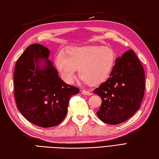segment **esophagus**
Here are the masks:
<instances>
[{
	"mask_svg": "<svg viewBox=\"0 0 159 159\" xmlns=\"http://www.w3.org/2000/svg\"><path fill=\"white\" fill-rule=\"evenodd\" d=\"M82 93L84 95H88V96L92 95V93L88 90H82Z\"/></svg>",
	"mask_w": 159,
	"mask_h": 159,
	"instance_id": "34e87169",
	"label": "esophagus"
}]
</instances>
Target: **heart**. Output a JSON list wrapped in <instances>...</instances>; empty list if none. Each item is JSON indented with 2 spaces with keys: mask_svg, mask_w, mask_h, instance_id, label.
<instances>
[{
  "mask_svg": "<svg viewBox=\"0 0 159 159\" xmlns=\"http://www.w3.org/2000/svg\"><path fill=\"white\" fill-rule=\"evenodd\" d=\"M115 50L103 46L71 47L66 55L60 52L55 57V65L63 80L71 83L76 71L90 87H96L106 82L113 72L117 61Z\"/></svg>",
  "mask_w": 159,
  "mask_h": 159,
  "instance_id": "1",
  "label": "heart"
}]
</instances>
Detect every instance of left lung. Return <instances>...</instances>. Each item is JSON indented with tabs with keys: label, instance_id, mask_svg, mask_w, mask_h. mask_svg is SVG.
Returning a JSON list of instances; mask_svg holds the SVG:
<instances>
[{
	"label": "left lung",
	"instance_id": "obj_1",
	"mask_svg": "<svg viewBox=\"0 0 159 159\" xmlns=\"http://www.w3.org/2000/svg\"><path fill=\"white\" fill-rule=\"evenodd\" d=\"M144 90V68L135 52L129 50L117 58L109 79L93 92L102 99L96 115L110 125L127 121L140 107Z\"/></svg>",
	"mask_w": 159,
	"mask_h": 159
}]
</instances>
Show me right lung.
<instances>
[{
    "mask_svg": "<svg viewBox=\"0 0 159 159\" xmlns=\"http://www.w3.org/2000/svg\"><path fill=\"white\" fill-rule=\"evenodd\" d=\"M50 50L39 44L29 46L19 57L14 71V95L19 111L42 127L59 125L67 113L69 99L79 88L67 84L48 59ZM45 63L42 68L39 61Z\"/></svg>",
    "mask_w": 159,
    "mask_h": 159,
    "instance_id": "right-lung-1",
    "label": "right lung"
}]
</instances>
